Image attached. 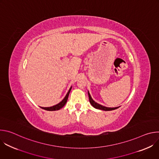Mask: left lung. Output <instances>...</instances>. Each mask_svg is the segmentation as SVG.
Masks as SVG:
<instances>
[{"instance_id": "1", "label": "left lung", "mask_w": 159, "mask_h": 159, "mask_svg": "<svg viewBox=\"0 0 159 159\" xmlns=\"http://www.w3.org/2000/svg\"><path fill=\"white\" fill-rule=\"evenodd\" d=\"M88 95H89V102L90 103V104H91L94 107L96 108V109H101V110H103V111H112V110H115L117 108H118V107H105V106H103L101 104H98L97 102H96L95 101H94L91 98V96H90L89 93L88 92Z\"/></svg>"}]
</instances>
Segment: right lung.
I'll list each match as a JSON object with an SVG mask.
<instances>
[{"mask_svg": "<svg viewBox=\"0 0 159 159\" xmlns=\"http://www.w3.org/2000/svg\"><path fill=\"white\" fill-rule=\"evenodd\" d=\"M71 89H72V87L70 88L69 92L67 93L66 96L65 97V98L60 102L58 103V104L55 105V106H53L52 107H41L42 109H45V110H47V111H57V110H59L60 109H61V107H63L65 104H66V101H67V99H68V98H69V94H70V92L71 90Z\"/></svg>", "mask_w": 159, "mask_h": 159, "instance_id": "1", "label": "right lung"}]
</instances>
